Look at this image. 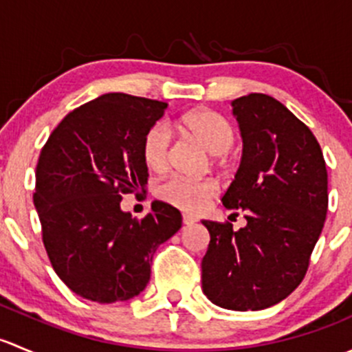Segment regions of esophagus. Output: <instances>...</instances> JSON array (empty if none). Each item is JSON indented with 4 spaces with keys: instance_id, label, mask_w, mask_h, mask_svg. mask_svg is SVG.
Wrapping results in <instances>:
<instances>
[{
    "instance_id": "esophagus-1",
    "label": "esophagus",
    "mask_w": 352,
    "mask_h": 352,
    "mask_svg": "<svg viewBox=\"0 0 352 352\" xmlns=\"http://www.w3.org/2000/svg\"><path fill=\"white\" fill-rule=\"evenodd\" d=\"M182 221H184V225H194V223L197 221V218L196 216H192V214H182Z\"/></svg>"
}]
</instances>
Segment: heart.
<instances>
[{
	"label": "heart",
	"instance_id": "b5f03b06",
	"mask_svg": "<svg viewBox=\"0 0 352 352\" xmlns=\"http://www.w3.org/2000/svg\"><path fill=\"white\" fill-rule=\"evenodd\" d=\"M177 127L197 141L212 155H225L235 144L232 124L212 110H194L179 119ZM172 136L163 124H155L144 133L141 141V156L144 165L153 172H163L168 166ZM219 187L211 179H189L172 175L156 189L160 199L187 212H197L218 194Z\"/></svg>",
	"mask_w": 352,
	"mask_h": 352
}]
</instances>
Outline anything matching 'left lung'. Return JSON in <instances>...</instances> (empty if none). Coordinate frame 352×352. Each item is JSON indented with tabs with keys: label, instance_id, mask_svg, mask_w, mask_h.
<instances>
[{
	"label": "left lung",
	"instance_id": "obj_1",
	"mask_svg": "<svg viewBox=\"0 0 352 352\" xmlns=\"http://www.w3.org/2000/svg\"><path fill=\"white\" fill-rule=\"evenodd\" d=\"M232 105L243 156L223 204L247 225L202 221L211 236L202 291L228 310H262L307 274L327 216V166L314 133L279 100L250 94Z\"/></svg>",
	"mask_w": 352,
	"mask_h": 352
}]
</instances>
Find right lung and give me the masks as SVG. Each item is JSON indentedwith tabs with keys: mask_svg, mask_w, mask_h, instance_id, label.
Returning a JSON list of instances; mask_svg holds the SVG:
<instances>
[{
	"mask_svg": "<svg viewBox=\"0 0 352 352\" xmlns=\"http://www.w3.org/2000/svg\"><path fill=\"white\" fill-rule=\"evenodd\" d=\"M165 102L105 94L58 124L35 168L34 204L52 269L78 296L98 303L138 296L158 245L182 226L180 211L151 202L144 218L120 211L122 194L144 190V133Z\"/></svg>",
	"mask_w": 352,
	"mask_h": 352,
	"instance_id": "1",
	"label": "right lung"
}]
</instances>
